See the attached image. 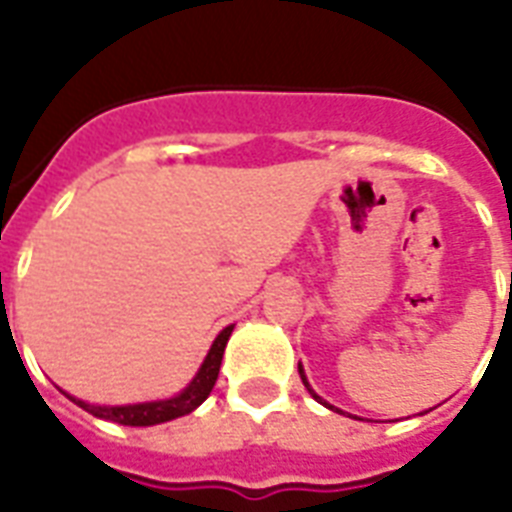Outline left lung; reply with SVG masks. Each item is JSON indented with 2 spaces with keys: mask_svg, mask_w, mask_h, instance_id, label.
I'll return each mask as SVG.
<instances>
[{
  "mask_svg": "<svg viewBox=\"0 0 512 512\" xmlns=\"http://www.w3.org/2000/svg\"><path fill=\"white\" fill-rule=\"evenodd\" d=\"M297 372H300V377H303V385H305V388H308V393H311V396L316 398V401H321V398L316 396V393H313V388H311V385H308V380H305V372H303V366H297ZM321 404H327V401H321ZM327 406H329V404H327ZM329 409H335V406H329ZM335 412H340V409H335Z\"/></svg>",
  "mask_w": 512,
  "mask_h": 512,
  "instance_id": "1",
  "label": "left lung"
}]
</instances>
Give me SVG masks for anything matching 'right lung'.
<instances>
[{"label": "right lung", "instance_id": "obj_1", "mask_svg": "<svg viewBox=\"0 0 512 512\" xmlns=\"http://www.w3.org/2000/svg\"><path fill=\"white\" fill-rule=\"evenodd\" d=\"M233 327H225L217 340L212 342L204 364H201L199 374L193 377V382L188 388L175 398H167V401H151V404H132V406H95L84 404L79 398H71L74 404H79L84 412H90L92 417H100V420L119 422V425H135V428H143V425H159V422H170L175 417H183V414H191L199 404H204V398L212 393L217 382V372H220V364H223L225 342L231 337Z\"/></svg>", "mask_w": 512, "mask_h": 512}]
</instances>
